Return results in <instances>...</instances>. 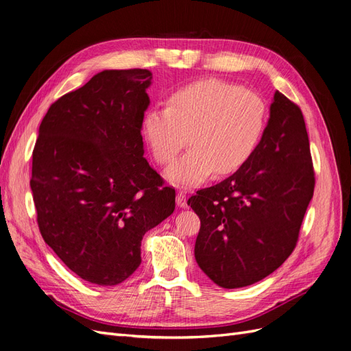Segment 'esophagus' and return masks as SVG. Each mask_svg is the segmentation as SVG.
<instances>
[{"instance_id": "esophagus-1", "label": "esophagus", "mask_w": 351, "mask_h": 351, "mask_svg": "<svg viewBox=\"0 0 351 351\" xmlns=\"http://www.w3.org/2000/svg\"><path fill=\"white\" fill-rule=\"evenodd\" d=\"M176 204L178 208H187V200H186V193L184 192H178Z\"/></svg>"}]
</instances>
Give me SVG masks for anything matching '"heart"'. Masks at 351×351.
I'll list each match as a JSON object with an SVG mask.
<instances>
[{
    "label": "heart",
    "mask_w": 351,
    "mask_h": 351,
    "mask_svg": "<svg viewBox=\"0 0 351 351\" xmlns=\"http://www.w3.org/2000/svg\"><path fill=\"white\" fill-rule=\"evenodd\" d=\"M267 105L258 93L217 77L174 89L167 107L142 119V136L155 161L169 165L189 142L186 155L168 169L171 183L199 186L215 173L234 174L256 152L267 127Z\"/></svg>",
    "instance_id": "1"
}]
</instances>
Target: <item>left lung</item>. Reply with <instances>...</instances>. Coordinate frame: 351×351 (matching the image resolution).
Here are the masks:
<instances>
[{
	"label": "left lung",
	"instance_id": "left-lung-1",
	"mask_svg": "<svg viewBox=\"0 0 351 351\" xmlns=\"http://www.w3.org/2000/svg\"><path fill=\"white\" fill-rule=\"evenodd\" d=\"M313 189L302 110L277 90L250 161L187 200L200 219L195 244L200 269L222 289L268 277L293 253Z\"/></svg>",
	"mask_w": 351,
	"mask_h": 351
}]
</instances>
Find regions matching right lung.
<instances>
[{"mask_svg": "<svg viewBox=\"0 0 351 351\" xmlns=\"http://www.w3.org/2000/svg\"><path fill=\"white\" fill-rule=\"evenodd\" d=\"M145 69L104 70L51 105L32 154L42 237L84 281L111 287L139 267L147 230L174 212L176 190L145 159Z\"/></svg>", "mask_w": 351, "mask_h": 351, "instance_id": "obj_1", "label": "right lung"}]
</instances>
